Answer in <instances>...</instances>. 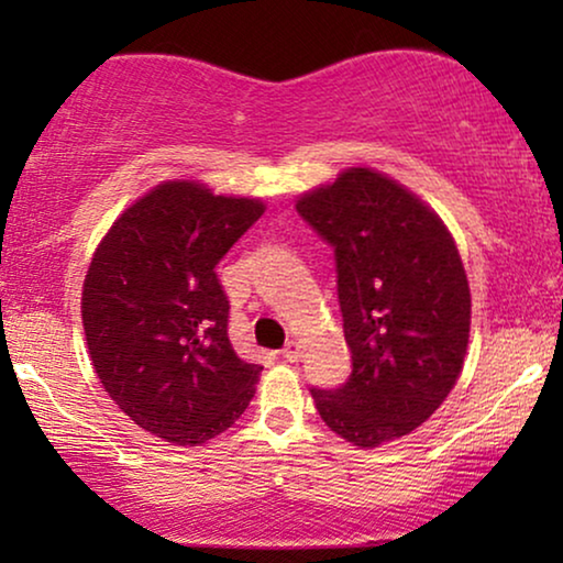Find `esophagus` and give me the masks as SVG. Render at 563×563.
Wrapping results in <instances>:
<instances>
[{"label":"esophagus","mask_w":563,"mask_h":563,"mask_svg":"<svg viewBox=\"0 0 563 563\" xmlns=\"http://www.w3.org/2000/svg\"><path fill=\"white\" fill-rule=\"evenodd\" d=\"M282 356L287 358V361H291V364H295V361H299V356H302V345H299L297 341H289L282 349Z\"/></svg>","instance_id":"1"}]
</instances>
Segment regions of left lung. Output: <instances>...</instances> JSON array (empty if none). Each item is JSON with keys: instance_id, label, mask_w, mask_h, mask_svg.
<instances>
[{"instance_id": "left-lung-1", "label": "left lung", "mask_w": 563, "mask_h": 563, "mask_svg": "<svg viewBox=\"0 0 563 563\" xmlns=\"http://www.w3.org/2000/svg\"><path fill=\"white\" fill-rule=\"evenodd\" d=\"M297 212L335 253L351 376L312 387L325 426L376 449L422 426L464 366L472 295L441 218L402 184L349 168L297 199Z\"/></svg>"}]
</instances>
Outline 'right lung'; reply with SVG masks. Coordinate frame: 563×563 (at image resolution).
<instances>
[{"mask_svg": "<svg viewBox=\"0 0 563 563\" xmlns=\"http://www.w3.org/2000/svg\"><path fill=\"white\" fill-rule=\"evenodd\" d=\"M264 202L166 181L114 220L91 258L81 320L95 372L137 428L202 445L249 407L261 368L228 338L214 266Z\"/></svg>", "mask_w": 563, "mask_h": 563, "instance_id": "obj_1", "label": "right lung"}]
</instances>
